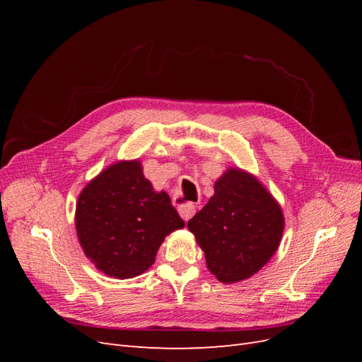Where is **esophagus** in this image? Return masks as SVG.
<instances>
[{
    "label": "esophagus",
    "instance_id": "obj_1",
    "mask_svg": "<svg viewBox=\"0 0 362 362\" xmlns=\"http://www.w3.org/2000/svg\"><path fill=\"white\" fill-rule=\"evenodd\" d=\"M178 213L182 217V221H189V218L194 214V205L193 204H184L178 208Z\"/></svg>",
    "mask_w": 362,
    "mask_h": 362
}]
</instances>
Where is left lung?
Listing matches in <instances>:
<instances>
[{"mask_svg": "<svg viewBox=\"0 0 362 362\" xmlns=\"http://www.w3.org/2000/svg\"><path fill=\"white\" fill-rule=\"evenodd\" d=\"M286 226L282 208L259 180L229 168L214 194L187 222L204 250L206 267L223 284L254 276L275 255Z\"/></svg>", "mask_w": 362, "mask_h": 362, "instance_id": "obj_1", "label": "left lung"}]
</instances>
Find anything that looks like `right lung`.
I'll return each mask as SVG.
<instances>
[{"label": "right lung", "mask_w": 362, "mask_h": 362, "mask_svg": "<svg viewBox=\"0 0 362 362\" xmlns=\"http://www.w3.org/2000/svg\"><path fill=\"white\" fill-rule=\"evenodd\" d=\"M184 228L169 194L156 192L136 160H120L86 184L75 206L76 237L98 270L129 279L154 264L166 235Z\"/></svg>", "instance_id": "right-lung-1"}]
</instances>
